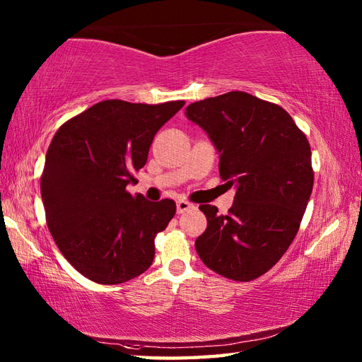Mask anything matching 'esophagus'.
Instances as JSON below:
<instances>
[{
	"mask_svg": "<svg viewBox=\"0 0 362 362\" xmlns=\"http://www.w3.org/2000/svg\"><path fill=\"white\" fill-rule=\"evenodd\" d=\"M193 209H194V205L191 204V202H188V201H177V213H179V214L185 213V211H189V210H193Z\"/></svg>",
	"mask_w": 362,
	"mask_h": 362,
	"instance_id": "1",
	"label": "esophagus"
}]
</instances>
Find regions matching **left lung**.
<instances>
[{
	"mask_svg": "<svg viewBox=\"0 0 362 362\" xmlns=\"http://www.w3.org/2000/svg\"><path fill=\"white\" fill-rule=\"evenodd\" d=\"M219 152V174L236 188L228 214L201 205L206 230L197 255L211 271L250 281L272 269L298 232L314 171L306 135L280 105L228 91L187 107Z\"/></svg>",
	"mask_w": 362,
	"mask_h": 362,
	"instance_id": "obj_1",
	"label": "left lung"
}]
</instances>
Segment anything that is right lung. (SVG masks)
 Wrapping results in <instances>:
<instances>
[{"label": "right lung", "instance_id": "1", "mask_svg": "<svg viewBox=\"0 0 362 362\" xmlns=\"http://www.w3.org/2000/svg\"><path fill=\"white\" fill-rule=\"evenodd\" d=\"M183 105L107 99L54 135L40 177L46 224L68 263L88 280L119 284L152 264L153 240L174 218L175 202H151L126 187L136 182L158 129Z\"/></svg>", "mask_w": 362, "mask_h": 362}]
</instances>
